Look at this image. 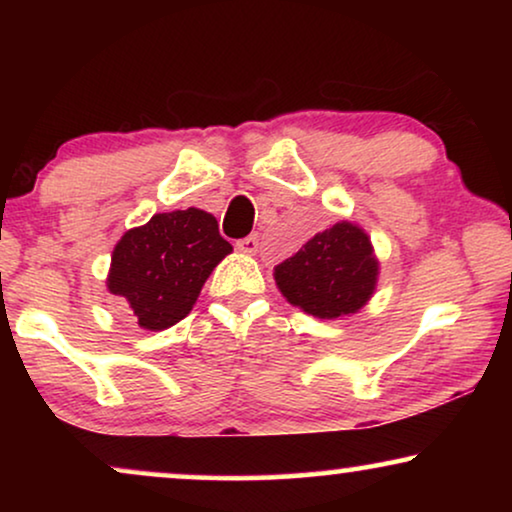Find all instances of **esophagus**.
<instances>
[{
  "label": "esophagus",
  "mask_w": 512,
  "mask_h": 512,
  "mask_svg": "<svg viewBox=\"0 0 512 512\" xmlns=\"http://www.w3.org/2000/svg\"><path fill=\"white\" fill-rule=\"evenodd\" d=\"M237 251H242V254H256L258 251V235H247L242 237V240L235 242Z\"/></svg>",
  "instance_id": "1"
}]
</instances>
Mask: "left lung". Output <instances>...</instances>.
<instances>
[{
	"mask_svg": "<svg viewBox=\"0 0 512 512\" xmlns=\"http://www.w3.org/2000/svg\"><path fill=\"white\" fill-rule=\"evenodd\" d=\"M275 282L291 305L312 317L354 314L368 303L377 282L368 235L347 221L335 223L277 265Z\"/></svg>",
	"mask_w": 512,
	"mask_h": 512,
	"instance_id": "obj_1",
	"label": "left lung"
}]
</instances>
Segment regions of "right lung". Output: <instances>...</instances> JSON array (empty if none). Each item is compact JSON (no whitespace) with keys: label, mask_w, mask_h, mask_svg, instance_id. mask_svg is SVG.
<instances>
[{"label":"right lung","mask_w":512,"mask_h":512,"mask_svg":"<svg viewBox=\"0 0 512 512\" xmlns=\"http://www.w3.org/2000/svg\"><path fill=\"white\" fill-rule=\"evenodd\" d=\"M233 247L212 214L188 207L132 228L111 256L109 291L128 300L146 331H165L193 310L202 284Z\"/></svg>","instance_id":"obj_1"}]
</instances>
